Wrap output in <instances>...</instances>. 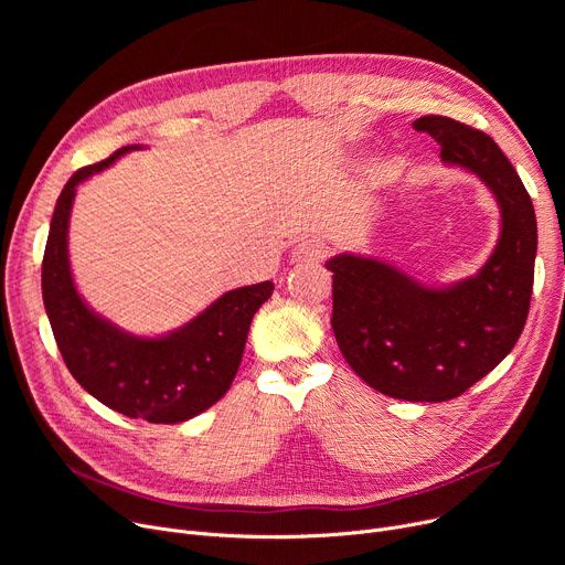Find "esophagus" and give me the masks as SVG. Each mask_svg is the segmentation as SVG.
<instances>
[{
	"mask_svg": "<svg viewBox=\"0 0 565 565\" xmlns=\"http://www.w3.org/2000/svg\"><path fill=\"white\" fill-rule=\"evenodd\" d=\"M324 254H328V249H324V245H322L320 241H313V237H307V241L295 245L290 258H292L295 265H311V263L322 260Z\"/></svg>",
	"mask_w": 565,
	"mask_h": 565,
	"instance_id": "esophagus-1",
	"label": "esophagus"
}]
</instances>
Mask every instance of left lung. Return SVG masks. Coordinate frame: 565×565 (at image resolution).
Wrapping results in <instances>:
<instances>
[{"mask_svg":"<svg viewBox=\"0 0 565 565\" xmlns=\"http://www.w3.org/2000/svg\"><path fill=\"white\" fill-rule=\"evenodd\" d=\"M447 167L473 173L499 207V237L477 275L433 286L398 265L343 252L334 273L332 330L350 369L398 401L441 403L486 377L518 343L539 249L536 213L518 171L481 130L447 116L414 121Z\"/></svg>","mask_w":565,"mask_h":565,"instance_id":"obj_1","label":"left lung"}]
</instances>
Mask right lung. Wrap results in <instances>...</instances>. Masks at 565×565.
<instances>
[{"instance_id":"obj_1","label":"right lung","mask_w":565,"mask_h":565,"mask_svg":"<svg viewBox=\"0 0 565 565\" xmlns=\"http://www.w3.org/2000/svg\"><path fill=\"white\" fill-rule=\"evenodd\" d=\"M139 148L143 146H124L111 158L75 171L58 194L43 256V305L58 352L88 394L130 419L181 424L228 392L252 318L275 284L226 290L181 328L156 337L126 332L88 307L68 258L73 201L84 181Z\"/></svg>"}]
</instances>
